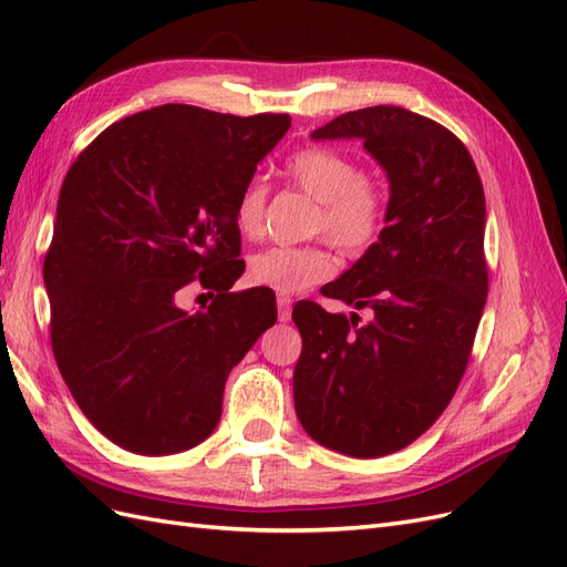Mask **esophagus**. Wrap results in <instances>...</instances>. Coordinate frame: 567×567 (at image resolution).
Here are the masks:
<instances>
[{
  "label": "esophagus",
  "mask_w": 567,
  "mask_h": 567,
  "mask_svg": "<svg viewBox=\"0 0 567 567\" xmlns=\"http://www.w3.org/2000/svg\"><path fill=\"white\" fill-rule=\"evenodd\" d=\"M290 296L286 293H279L277 296V305H279V321H290Z\"/></svg>",
  "instance_id": "obj_1"
}]
</instances>
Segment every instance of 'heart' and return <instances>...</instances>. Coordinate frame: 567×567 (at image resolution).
<instances>
[{
    "label": "heart",
    "mask_w": 567,
    "mask_h": 567,
    "mask_svg": "<svg viewBox=\"0 0 567 567\" xmlns=\"http://www.w3.org/2000/svg\"><path fill=\"white\" fill-rule=\"evenodd\" d=\"M300 192L319 203L315 231L348 255L364 252L383 229L385 194L359 165L333 148H305L286 165ZM265 186L250 182L236 203V225L252 238L262 229ZM250 279L277 293H298L333 274V257L321 246H269L250 257Z\"/></svg>",
    "instance_id": "heart-1"
}]
</instances>
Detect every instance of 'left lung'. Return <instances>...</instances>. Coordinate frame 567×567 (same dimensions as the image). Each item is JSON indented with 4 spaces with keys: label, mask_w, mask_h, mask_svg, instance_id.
<instances>
[{
    "label": "left lung",
    "mask_w": 567,
    "mask_h": 567,
    "mask_svg": "<svg viewBox=\"0 0 567 567\" xmlns=\"http://www.w3.org/2000/svg\"><path fill=\"white\" fill-rule=\"evenodd\" d=\"M312 140L362 142L390 198L379 241L321 288L371 319L293 307L296 414L323 447L379 458L423 435L466 371L487 302L485 192L468 148L406 109L338 115Z\"/></svg>",
    "instance_id": "8db88e82"
}]
</instances>
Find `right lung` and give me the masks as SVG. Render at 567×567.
Returning a JSON list of instances; mask_svg holds the SVG:
<instances>
[{
  "mask_svg": "<svg viewBox=\"0 0 567 567\" xmlns=\"http://www.w3.org/2000/svg\"><path fill=\"white\" fill-rule=\"evenodd\" d=\"M288 115L167 104L130 115L80 153L44 257L51 348L82 414L117 447L179 454L210 437L229 371L277 321L241 277L236 203ZM208 311L176 293L195 274Z\"/></svg>",
  "mask_w": 567,
  "mask_h": 567,
  "instance_id": "obj_1",
  "label": "right lung"
}]
</instances>
